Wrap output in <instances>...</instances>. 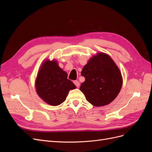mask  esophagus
Segmentation results:
<instances>
[{"mask_svg":"<svg viewBox=\"0 0 152 152\" xmlns=\"http://www.w3.org/2000/svg\"><path fill=\"white\" fill-rule=\"evenodd\" d=\"M73 83L75 84V85L77 87H79V86H80V82H79V81H77V80H75L74 82H73Z\"/></svg>","mask_w":152,"mask_h":152,"instance_id":"obj_1","label":"esophagus"}]
</instances>
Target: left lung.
Masks as SVG:
<instances>
[{"mask_svg":"<svg viewBox=\"0 0 152 152\" xmlns=\"http://www.w3.org/2000/svg\"><path fill=\"white\" fill-rule=\"evenodd\" d=\"M85 81L80 87L87 102L96 107L108 104L115 99L122 86L121 72L108 54L99 53L84 66Z\"/></svg>","mask_w":152,"mask_h":152,"instance_id":"8db88e82","label":"left lung"}]
</instances>
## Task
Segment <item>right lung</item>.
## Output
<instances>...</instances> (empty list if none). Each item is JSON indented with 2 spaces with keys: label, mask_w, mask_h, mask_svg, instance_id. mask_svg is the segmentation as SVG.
I'll return each mask as SVG.
<instances>
[{
  "label": "right lung",
  "mask_w": 152,
  "mask_h": 152,
  "mask_svg": "<svg viewBox=\"0 0 152 152\" xmlns=\"http://www.w3.org/2000/svg\"><path fill=\"white\" fill-rule=\"evenodd\" d=\"M67 77L66 72L58 66L56 60L46 59L41 66L35 80L37 93L50 105L60 104L65 101L69 91L76 88Z\"/></svg>",
  "instance_id": "add662e5"
}]
</instances>
